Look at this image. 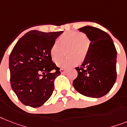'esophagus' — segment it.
<instances>
[{"label": "esophagus", "mask_w": 127, "mask_h": 127, "mask_svg": "<svg viewBox=\"0 0 127 127\" xmlns=\"http://www.w3.org/2000/svg\"><path fill=\"white\" fill-rule=\"evenodd\" d=\"M60 72H61L62 74H63V73H65L66 70L65 69H60Z\"/></svg>", "instance_id": "1"}]
</instances>
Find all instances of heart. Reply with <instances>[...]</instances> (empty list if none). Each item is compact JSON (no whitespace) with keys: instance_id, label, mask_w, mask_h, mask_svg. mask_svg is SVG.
Here are the masks:
<instances>
[{"instance_id":"obj_1","label":"heart","mask_w":127,"mask_h":127,"mask_svg":"<svg viewBox=\"0 0 127 127\" xmlns=\"http://www.w3.org/2000/svg\"><path fill=\"white\" fill-rule=\"evenodd\" d=\"M58 42H54L50 49V54L56 62L61 56L63 49L67 48L70 57L63 58L56 62L59 67L67 69L77 64L78 60L82 62L86 58L90 47V41L86 35L78 32H67L60 36Z\"/></svg>"}]
</instances>
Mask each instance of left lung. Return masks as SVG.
Masks as SVG:
<instances>
[{
  "label": "left lung",
  "instance_id": "obj_1",
  "mask_svg": "<svg viewBox=\"0 0 127 127\" xmlns=\"http://www.w3.org/2000/svg\"><path fill=\"white\" fill-rule=\"evenodd\" d=\"M91 41L90 50L73 86L82 95L99 98L107 94L116 82L117 51L106 32L91 26L78 29Z\"/></svg>",
  "mask_w": 127,
  "mask_h": 127
}]
</instances>
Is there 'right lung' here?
Instances as JSON below:
<instances>
[{
	"mask_svg": "<svg viewBox=\"0 0 127 127\" xmlns=\"http://www.w3.org/2000/svg\"><path fill=\"white\" fill-rule=\"evenodd\" d=\"M63 31L31 30L20 38L9 58L11 88L25 105L42 106L52 95L54 81L61 73L50 49Z\"/></svg>",
	"mask_w": 127,
	"mask_h": 127,
	"instance_id": "right-lung-1",
	"label": "right lung"
}]
</instances>
